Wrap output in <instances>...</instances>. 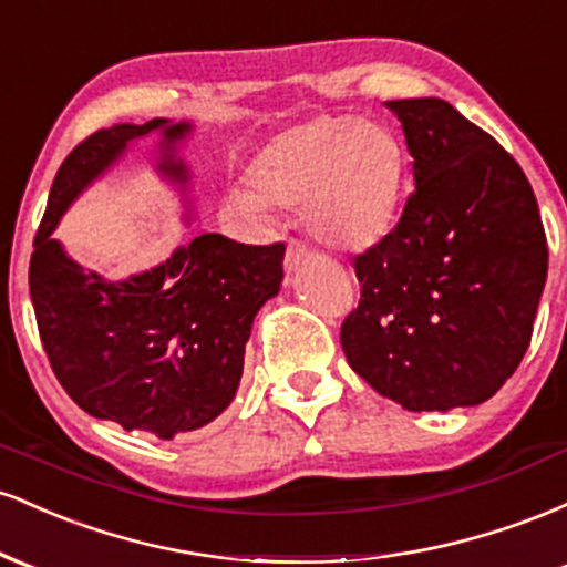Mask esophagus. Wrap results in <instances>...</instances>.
<instances>
[{
	"label": "esophagus",
	"instance_id": "34e87169",
	"mask_svg": "<svg viewBox=\"0 0 567 567\" xmlns=\"http://www.w3.org/2000/svg\"><path fill=\"white\" fill-rule=\"evenodd\" d=\"M306 261H309V250L301 243H290L288 252H285V269L298 271Z\"/></svg>",
	"mask_w": 567,
	"mask_h": 567
}]
</instances>
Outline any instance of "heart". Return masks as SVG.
Instances as JSON below:
<instances>
[{"label":"heart","instance_id":"obj_1","mask_svg":"<svg viewBox=\"0 0 567 567\" xmlns=\"http://www.w3.org/2000/svg\"><path fill=\"white\" fill-rule=\"evenodd\" d=\"M405 175L402 143L386 125L322 116L277 135L247 167L250 192L224 199L226 216L261 220L269 205H301L309 234L362 250L392 229Z\"/></svg>","mask_w":567,"mask_h":567}]
</instances>
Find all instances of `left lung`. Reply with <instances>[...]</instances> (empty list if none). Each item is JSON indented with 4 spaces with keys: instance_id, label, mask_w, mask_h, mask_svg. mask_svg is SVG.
Returning a JSON list of instances; mask_svg holds the SVG:
<instances>
[{
    "instance_id": "left-lung-1",
    "label": "left lung",
    "mask_w": 567,
    "mask_h": 567,
    "mask_svg": "<svg viewBox=\"0 0 567 567\" xmlns=\"http://www.w3.org/2000/svg\"><path fill=\"white\" fill-rule=\"evenodd\" d=\"M415 188L354 258L341 324L351 370L405 410L491 400L528 351L549 247L536 194L501 143L440 97L386 101Z\"/></svg>"
}]
</instances>
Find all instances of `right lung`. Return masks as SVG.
<instances>
[{"instance_id": "1", "label": "right lung", "mask_w": 567, "mask_h": 567, "mask_svg": "<svg viewBox=\"0 0 567 567\" xmlns=\"http://www.w3.org/2000/svg\"><path fill=\"white\" fill-rule=\"evenodd\" d=\"M162 130L159 171L186 181L173 159L192 125L95 130L63 159L34 237L29 290L55 379L84 413L125 432L171 440L210 424L243 379L252 317L277 296L285 245H243L202 234L165 264L125 282L82 269L50 237L58 218L133 138Z\"/></svg>"}]
</instances>
